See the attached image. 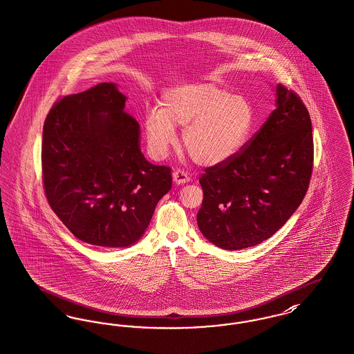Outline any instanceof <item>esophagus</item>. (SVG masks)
<instances>
[{
  "mask_svg": "<svg viewBox=\"0 0 354 354\" xmlns=\"http://www.w3.org/2000/svg\"><path fill=\"white\" fill-rule=\"evenodd\" d=\"M172 176H174V182H175L176 185H185V183H188L189 179H191L187 172H185V171H182V169H175L174 174H172Z\"/></svg>",
  "mask_w": 354,
  "mask_h": 354,
  "instance_id": "esophagus-1",
  "label": "esophagus"
}]
</instances>
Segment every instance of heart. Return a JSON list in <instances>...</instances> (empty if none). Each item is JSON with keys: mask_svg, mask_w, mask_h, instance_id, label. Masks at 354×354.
Returning <instances> with one entry per match:
<instances>
[{"mask_svg": "<svg viewBox=\"0 0 354 354\" xmlns=\"http://www.w3.org/2000/svg\"><path fill=\"white\" fill-rule=\"evenodd\" d=\"M255 109L246 97L211 83L178 85L163 92L159 108L148 109L145 132L151 153L162 159L176 142L175 127H185L182 143L201 166L232 159L249 140Z\"/></svg>", "mask_w": 354, "mask_h": 354, "instance_id": "b5f03b06", "label": "heart"}]
</instances>
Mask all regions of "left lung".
I'll return each instance as SVG.
<instances>
[{"instance_id": "8db88e82", "label": "left lung", "mask_w": 354, "mask_h": 354, "mask_svg": "<svg viewBox=\"0 0 354 354\" xmlns=\"http://www.w3.org/2000/svg\"><path fill=\"white\" fill-rule=\"evenodd\" d=\"M275 109L229 162L199 178L203 202L196 221L208 241L225 250L259 245L302 203L313 171L310 115L286 86L275 88Z\"/></svg>"}]
</instances>
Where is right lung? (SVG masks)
<instances>
[{
  "label": "right lung",
  "mask_w": 354,
  "mask_h": 354,
  "mask_svg": "<svg viewBox=\"0 0 354 354\" xmlns=\"http://www.w3.org/2000/svg\"><path fill=\"white\" fill-rule=\"evenodd\" d=\"M116 84L65 96L42 131V180L49 206L77 239L128 248L145 234L172 186L171 168L140 151V127Z\"/></svg>",
  "instance_id": "add662e5"
}]
</instances>
